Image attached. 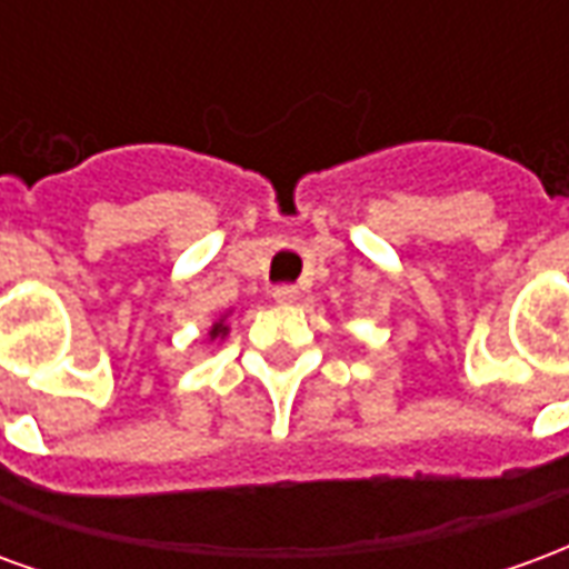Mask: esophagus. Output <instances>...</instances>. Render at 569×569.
Instances as JSON below:
<instances>
[{
  "label": "esophagus",
  "mask_w": 569,
  "mask_h": 569,
  "mask_svg": "<svg viewBox=\"0 0 569 569\" xmlns=\"http://www.w3.org/2000/svg\"><path fill=\"white\" fill-rule=\"evenodd\" d=\"M298 296H301L298 286H277V289H273V301H277V305H296Z\"/></svg>",
  "instance_id": "34e87169"
}]
</instances>
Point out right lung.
Listing matches in <instances>:
<instances>
[{
  "mask_svg": "<svg viewBox=\"0 0 569 569\" xmlns=\"http://www.w3.org/2000/svg\"><path fill=\"white\" fill-rule=\"evenodd\" d=\"M228 313H231V310H224L222 317H219V320L210 326V332H207V341H210V345L212 341H224V338H228V332H231V329H228V322H224L228 320Z\"/></svg>",
  "mask_w": 569,
  "mask_h": 569,
  "instance_id": "obj_1",
  "label": "right lung"
}]
</instances>
